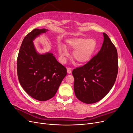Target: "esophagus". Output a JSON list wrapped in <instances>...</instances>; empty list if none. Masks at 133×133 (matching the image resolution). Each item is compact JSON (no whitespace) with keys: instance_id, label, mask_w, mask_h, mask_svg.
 I'll return each mask as SVG.
<instances>
[{"instance_id":"34e87169","label":"esophagus","mask_w":133,"mask_h":133,"mask_svg":"<svg viewBox=\"0 0 133 133\" xmlns=\"http://www.w3.org/2000/svg\"><path fill=\"white\" fill-rule=\"evenodd\" d=\"M67 73L68 74H71V68H67Z\"/></svg>"}]
</instances>
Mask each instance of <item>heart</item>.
<instances>
[{
    "label": "heart",
    "mask_w": 133,
    "mask_h": 133,
    "mask_svg": "<svg viewBox=\"0 0 133 133\" xmlns=\"http://www.w3.org/2000/svg\"><path fill=\"white\" fill-rule=\"evenodd\" d=\"M66 46L74 50L72 56L76 62L84 64L89 62L92 58L97 48V44L94 39L76 38L67 40ZM59 52L62 58L65 60L68 55L66 46L60 44L59 46Z\"/></svg>",
    "instance_id": "b5f03b06"
}]
</instances>
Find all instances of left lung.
Here are the masks:
<instances>
[{"mask_svg":"<svg viewBox=\"0 0 133 133\" xmlns=\"http://www.w3.org/2000/svg\"><path fill=\"white\" fill-rule=\"evenodd\" d=\"M103 43L98 53L87 64L72 71L75 96L86 104L102 99L113 87L117 76V50L107 34L103 33Z\"/></svg>","mask_w":133,"mask_h":133,"instance_id":"obj_1","label":"left lung"}]
</instances>
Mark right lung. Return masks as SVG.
I'll return each mask as SVG.
<instances>
[{
    "label": "right lung",
    "instance_id": "1",
    "mask_svg": "<svg viewBox=\"0 0 133 133\" xmlns=\"http://www.w3.org/2000/svg\"><path fill=\"white\" fill-rule=\"evenodd\" d=\"M48 30L35 29L26 35L20 48L17 59L19 82L26 93L39 101H46L55 95L66 69L53 54L37 51L33 41Z\"/></svg>",
    "mask_w": 133,
    "mask_h": 133
}]
</instances>
